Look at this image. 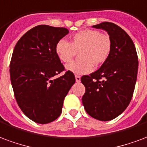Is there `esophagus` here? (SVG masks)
Listing matches in <instances>:
<instances>
[{"label":"esophagus","mask_w":147,"mask_h":147,"mask_svg":"<svg viewBox=\"0 0 147 147\" xmlns=\"http://www.w3.org/2000/svg\"><path fill=\"white\" fill-rule=\"evenodd\" d=\"M76 81L77 82H79L81 81V77L79 76H76Z\"/></svg>","instance_id":"1"}]
</instances>
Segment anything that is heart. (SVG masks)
Listing matches in <instances>:
<instances>
[{"label":"heart","mask_w":147,"mask_h":147,"mask_svg":"<svg viewBox=\"0 0 147 147\" xmlns=\"http://www.w3.org/2000/svg\"><path fill=\"white\" fill-rule=\"evenodd\" d=\"M112 48V41L107 33L94 29L82 30L74 34L70 42L60 40L55 52L62 62L68 63L79 53V61L66 65V69L76 75L91 72L93 65L98 67L108 59Z\"/></svg>","instance_id":"b5f03b06"}]
</instances>
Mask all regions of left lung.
<instances>
[{
	"label": "left lung",
	"mask_w": 147,
	"mask_h": 147,
	"mask_svg": "<svg viewBox=\"0 0 147 147\" xmlns=\"http://www.w3.org/2000/svg\"><path fill=\"white\" fill-rule=\"evenodd\" d=\"M93 27L107 31L112 48L98 70L81 78L86 88L82 101L88 115L106 121L117 118L129 106L137 78L138 56L133 41L121 27L108 22Z\"/></svg>",
	"instance_id": "left-lung-1"
}]
</instances>
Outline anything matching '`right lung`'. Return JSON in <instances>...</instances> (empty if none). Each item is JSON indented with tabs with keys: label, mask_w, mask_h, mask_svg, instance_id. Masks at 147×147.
<instances>
[{
	"label": "right lung",
	"mask_w": 147,
	"mask_h": 147,
	"mask_svg": "<svg viewBox=\"0 0 147 147\" xmlns=\"http://www.w3.org/2000/svg\"><path fill=\"white\" fill-rule=\"evenodd\" d=\"M68 29L40 25L22 36L14 48L10 76L22 111L32 121L47 124L62 111L64 99L76 82L72 72L55 79L65 67L55 52L56 43Z\"/></svg>",
	"instance_id": "right-lung-1"
}]
</instances>
